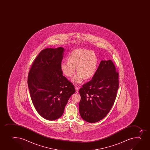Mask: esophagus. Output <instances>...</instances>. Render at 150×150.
<instances>
[{
    "mask_svg": "<svg viewBox=\"0 0 150 150\" xmlns=\"http://www.w3.org/2000/svg\"><path fill=\"white\" fill-rule=\"evenodd\" d=\"M75 88L76 89V92H78V88L77 86H75Z\"/></svg>",
    "mask_w": 150,
    "mask_h": 150,
    "instance_id": "esophagus-1",
    "label": "esophagus"
}]
</instances>
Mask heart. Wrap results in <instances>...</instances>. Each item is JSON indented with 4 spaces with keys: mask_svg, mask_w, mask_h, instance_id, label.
Listing matches in <instances>:
<instances>
[{
    "mask_svg": "<svg viewBox=\"0 0 150 150\" xmlns=\"http://www.w3.org/2000/svg\"><path fill=\"white\" fill-rule=\"evenodd\" d=\"M98 58L95 52L85 49H76L68 56V61L61 62L60 68L67 77H71L76 71L77 74L71 79L74 84L82 83L86 79L93 76L96 71Z\"/></svg>",
    "mask_w": 150,
    "mask_h": 150,
    "instance_id": "1",
    "label": "heart"
}]
</instances>
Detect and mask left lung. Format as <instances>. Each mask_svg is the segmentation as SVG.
<instances>
[{
    "label": "left lung",
    "mask_w": 150,
    "mask_h": 150,
    "mask_svg": "<svg viewBox=\"0 0 150 150\" xmlns=\"http://www.w3.org/2000/svg\"><path fill=\"white\" fill-rule=\"evenodd\" d=\"M118 73L111 59L102 60L92 80L79 90V111L83 120L95 123L107 116L118 89Z\"/></svg>",
    "instance_id": "obj_1"
}]
</instances>
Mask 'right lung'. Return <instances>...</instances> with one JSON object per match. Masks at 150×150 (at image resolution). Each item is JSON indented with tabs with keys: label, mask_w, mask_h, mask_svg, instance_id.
I'll use <instances>...</instances> for the list:
<instances>
[{
	"label": "right lung",
	"mask_w": 150,
	"mask_h": 150,
	"mask_svg": "<svg viewBox=\"0 0 150 150\" xmlns=\"http://www.w3.org/2000/svg\"><path fill=\"white\" fill-rule=\"evenodd\" d=\"M64 52L62 47L43 49L29 72L28 86L32 101L38 113L47 120L61 117L68 100L76 91L61 71Z\"/></svg>",
	"instance_id": "1"
}]
</instances>
